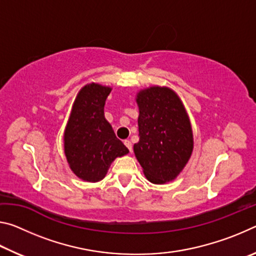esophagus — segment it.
<instances>
[{
  "label": "esophagus",
  "mask_w": 256,
  "mask_h": 256,
  "mask_svg": "<svg viewBox=\"0 0 256 256\" xmlns=\"http://www.w3.org/2000/svg\"><path fill=\"white\" fill-rule=\"evenodd\" d=\"M124 144L126 146V148L130 150V152H131V151H132V144H131V141H130V140H125V141H124Z\"/></svg>",
  "instance_id": "obj_1"
}]
</instances>
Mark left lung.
Returning a JSON list of instances; mask_svg holds the SVG:
<instances>
[{"label":"left lung","instance_id":"obj_1","mask_svg":"<svg viewBox=\"0 0 256 256\" xmlns=\"http://www.w3.org/2000/svg\"><path fill=\"white\" fill-rule=\"evenodd\" d=\"M138 140L134 154L146 180L154 184L174 180L193 151V132L177 94L154 86L138 92Z\"/></svg>","mask_w":256,"mask_h":256}]
</instances>
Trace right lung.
<instances>
[{"label": "right lung", "instance_id": "obj_1", "mask_svg": "<svg viewBox=\"0 0 256 256\" xmlns=\"http://www.w3.org/2000/svg\"><path fill=\"white\" fill-rule=\"evenodd\" d=\"M110 92V86L92 82L80 90L73 102L64 131V152L71 170L82 180H102L110 164L128 154L104 114Z\"/></svg>", "mask_w": 256, "mask_h": 256}]
</instances>
